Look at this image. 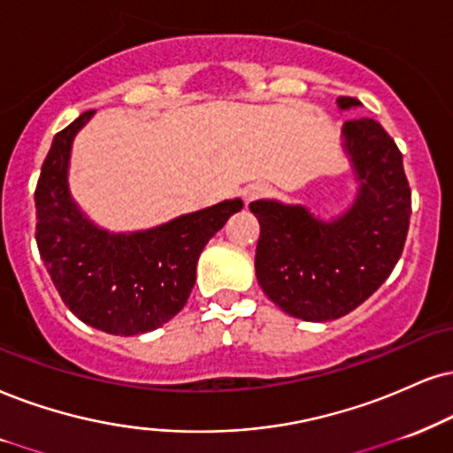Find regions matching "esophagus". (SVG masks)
Wrapping results in <instances>:
<instances>
[{"label": "esophagus", "mask_w": 453, "mask_h": 453, "mask_svg": "<svg viewBox=\"0 0 453 453\" xmlns=\"http://www.w3.org/2000/svg\"><path fill=\"white\" fill-rule=\"evenodd\" d=\"M271 195V188L266 187V184H250L248 188L243 191V199L245 203H250V201H258V199H265Z\"/></svg>", "instance_id": "1"}]
</instances>
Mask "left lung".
<instances>
[{
    "label": "left lung",
    "instance_id": "obj_1",
    "mask_svg": "<svg viewBox=\"0 0 453 453\" xmlns=\"http://www.w3.org/2000/svg\"><path fill=\"white\" fill-rule=\"evenodd\" d=\"M357 104L338 98L340 109ZM342 138L359 180L342 216L323 222L303 205L250 203L260 222L256 277L296 319L332 321L365 303L393 273L410 228L411 191L393 138L370 117L346 121Z\"/></svg>",
    "mask_w": 453,
    "mask_h": 453
}]
</instances>
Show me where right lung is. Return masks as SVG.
<instances>
[{"instance_id": "1", "label": "right lung", "mask_w": 453, "mask_h": 453, "mask_svg": "<svg viewBox=\"0 0 453 453\" xmlns=\"http://www.w3.org/2000/svg\"><path fill=\"white\" fill-rule=\"evenodd\" d=\"M92 113H81L54 136L35 188V239L73 315L100 332L136 336L182 311L197 279L199 254L243 201H220L147 231L98 228L73 201L66 182L73 138Z\"/></svg>"}]
</instances>
